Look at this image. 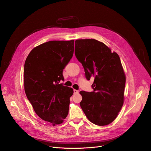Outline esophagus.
<instances>
[{"mask_svg": "<svg viewBox=\"0 0 151 151\" xmlns=\"http://www.w3.org/2000/svg\"><path fill=\"white\" fill-rule=\"evenodd\" d=\"M74 94H78V91L76 89H74Z\"/></svg>", "mask_w": 151, "mask_h": 151, "instance_id": "obj_1", "label": "esophagus"}]
</instances>
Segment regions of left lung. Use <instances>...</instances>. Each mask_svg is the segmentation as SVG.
Returning <instances> with one entry per match:
<instances>
[{"instance_id": "left-lung-1", "label": "left lung", "mask_w": 151, "mask_h": 151, "mask_svg": "<svg viewBox=\"0 0 151 151\" xmlns=\"http://www.w3.org/2000/svg\"><path fill=\"white\" fill-rule=\"evenodd\" d=\"M75 55L84 68L86 79L94 77V91H81V108L88 119L105 126L117 117L124 103L126 76L119 55L95 39L75 41Z\"/></svg>"}]
</instances>
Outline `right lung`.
I'll return each mask as SVG.
<instances>
[{"instance_id": "1", "label": "right lung", "mask_w": 151, "mask_h": 151, "mask_svg": "<svg viewBox=\"0 0 151 151\" xmlns=\"http://www.w3.org/2000/svg\"><path fill=\"white\" fill-rule=\"evenodd\" d=\"M74 40H51L34 48L24 65V89L33 109L53 126L63 122L68 114L73 89L59 82L70 61Z\"/></svg>"}]
</instances>
